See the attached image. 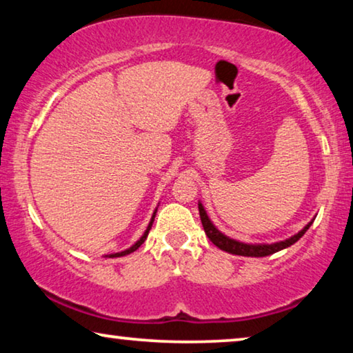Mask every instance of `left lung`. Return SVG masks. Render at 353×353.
<instances>
[{"instance_id": "left-lung-1", "label": "left lung", "mask_w": 353, "mask_h": 353, "mask_svg": "<svg viewBox=\"0 0 353 353\" xmlns=\"http://www.w3.org/2000/svg\"><path fill=\"white\" fill-rule=\"evenodd\" d=\"M197 205H199L201 221H202V226H204L207 238H209L212 243L216 245V248L225 250V252H230V254H234V255H244V257H267V255H272L274 252H278V250L286 249V248H289V245H292L294 243H297V241L301 239L303 234H305V231L310 228V225L313 223V220H312L310 223L303 226V228L299 231L297 234H294V236H291V238H288L284 241H279V243L248 244V243H241V241L231 239L226 234L221 233V231L216 230L215 225L210 221L209 215H207L204 205H202L201 202Z\"/></svg>"}]
</instances>
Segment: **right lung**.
<instances>
[{"mask_svg": "<svg viewBox=\"0 0 353 353\" xmlns=\"http://www.w3.org/2000/svg\"><path fill=\"white\" fill-rule=\"evenodd\" d=\"M156 212H157V209L154 210V214H152V219H151V221H149V225H148V228H146V231H144V234L141 236V238H139L137 243H134L132 248L130 249H127V250H122V252H117V254H110V255H108V257H123V255H128V254H132V252H134V250H137L139 245H141L144 241H146V238H148V234H149V230H151V226H152V221H154V216H156Z\"/></svg>", "mask_w": 353, "mask_h": 353, "instance_id": "right-lung-1", "label": "right lung"}]
</instances>
